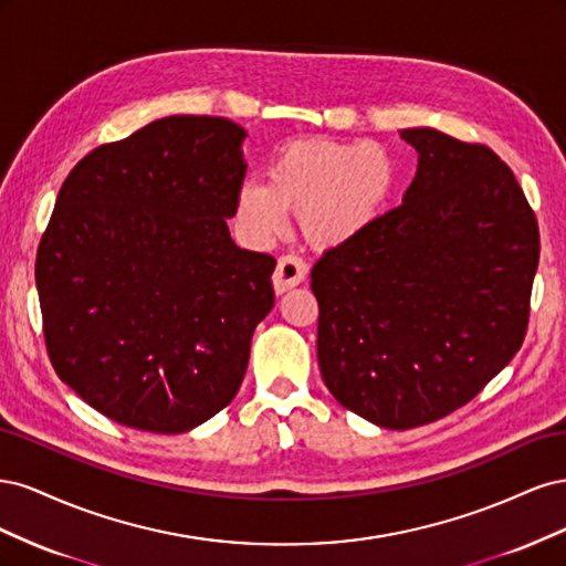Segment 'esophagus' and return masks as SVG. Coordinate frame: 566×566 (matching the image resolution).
<instances>
[{"mask_svg": "<svg viewBox=\"0 0 566 566\" xmlns=\"http://www.w3.org/2000/svg\"><path fill=\"white\" fill-rule=\"evenodd\" d=\"M306 262L297 254H285L279 260L276 271H273V290H276V295H283L285 290L300 285L306 279Z\"/></svg>", "mask_w": 566, "mask_h": 566, "instance_id": "esophagus-1", "label": "esophagus"}]
</instances>
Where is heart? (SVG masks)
I'll return each mask as SVG.
<instances>
[{
	"label": "heart",
	"instance_id": "obj_1",
	"mask_svg": "<svg viewBox=\"0 0 566 566\" xmlns=\"http://www.w3.org/2000/svg\"><path fill=\"white\" fill-rule=\"evenodd\" d=\"M399 167L389 148L373 142H300L271 165L269 179L238 188L235 214L254 243H266L300 210L312 243L335 248L366 233L397 191Z\"/></svg>",
	"mask_w": 566,
	"mask_h": 566
}]
</instances>
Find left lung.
Listing matches in <instances>:
<instances>
[{
	"mask_svg": "<svg viewBox=\"0 0 566 566\" xmlns=\"http://www.w3.org/2000/svg\"><path fill=\"white\" fill-rule=\"evenodd\" d=\"M399 208L312 269L318 366L352 413L410 430L465 406L515 356L538 266V224L512 169L432 127Z\"/></svg>",
	"mask_w": 566,
	"mask_h": 566,
	"instance_id": "8db88e82",
	"label": "left lung"
}]
</instances>
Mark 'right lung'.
<instances>
[{"instance_id":"obj_1","label":"right lung","mask_w":566,"mask_h":566,"mask_svg":"<svg viewBox=\"0 0 566 566\" xmlns=\"http://www.w3.org/2000/svg\"><path fill=\"white\" fill-rule=\"evenodd\" d=\"M245 136L227 117L169 115L98 146L61 186L35 264L46 352L119 424L188 432L243 382L276 269L227 224Z\"/></svg>"}]
</instances>
